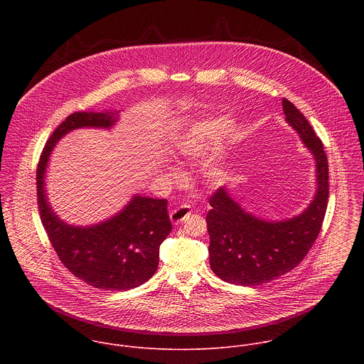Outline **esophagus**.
<instances>
[{
  "label": "esophagus",
  "mask_w": 364,
  "mask_h": 364,
  "mask_svg": "<svg viewBox=\"0 0 364 364\" xmlns=\"http://www.w3.org/2000/svg\"><path fill=\"white\" fill-rule=\"evenodd\" d=\"M191 213H192V210H191L189 206L182 205V206L173 208V210L171 211L169 218H171V221H172L173 224H179V223H182L186 217H189V215H191Z\"/></svg>",
  "instance_id": "obj_1"
}]
</instances>
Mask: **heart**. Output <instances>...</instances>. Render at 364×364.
Masks as SVG:
<instances>
[{
	"instance_id": "heart-1",
	"label": "heart",
	"mask_w": 364,
	"mask_h": 364,
	"mask_svg": "<svg viewBox=\"0 0 364 364\" xmlns=\"http://www.w3.org/2000/svg\"><path fill=\"white\" fill-rule=\"evenodd\" d=\"M232 129L234 120L227 116L202 119L173 136L171 143L172 153L178 159H196L215 149ZM166 172L171 178L178 176V169L173 166H168ZM224 173L225 168L220 165H213L208 169V176L211 179H220Z\"/></svg>"
}]
</instances>
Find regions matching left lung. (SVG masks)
Here are the masks:
<instances>
[{
  "label": "left lung",
  "mask_w": 364,
  "mask_h": 364,
  "mask_svg": "<svg viewBox=\"0 0 364 364\" xmlns=\"http://www.w3.org/2000/svg\"><path fill=\"white\" fill-rule=\"evenodd\" d=\"M286 122L299 133L315 161V195L300 214L266 220L247 211L225 188L211 198L208 213L211 270L224 282L258 286L293 270L315 242L328 205V159L321 140L304 114L282 101Z\"/></svg>",
  "instance_id": "left-lung-1"
}]
</instances>
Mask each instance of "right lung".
Instances as JSON below:
<instances>
[{
    "instance_id": "obj_1",
    "label": "right lung",
    "mask_w": 364,
    "mask_h": 364,
    "mask_svg": "<svg viewBox=\"0 0 364 364\" xmlns=\"http://www.w3.org/2000/svg\"><path fill=\"white\" fill-rule=\"evenodd\" d=\"M119 113L77 112L60 123L41 156L36 186L43 227L63 264L95 289L126 291L146 283L156 272L159 245L172 231L168 202L134 195L124 208L104 221L74 225L55 214L46 189L48 165L55 144L77 129L110 130Z\"/></svg>"
}]
</instances>
